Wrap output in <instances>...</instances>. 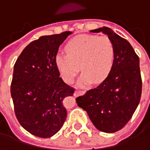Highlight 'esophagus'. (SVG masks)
Masks as SVG:
<instances>
[{
  "label": "esophagus",
  "instance_id": "esophagus-1",
  "mask_svg": "<svg viewBox=\"0 0 150 150\" xmlns=\"http://www.w3.org/2000/svg\"><path fill=\"white\" fill-rule=\"evenodd\" d=\"M85 93V91H78V90H76V91H75V93H74V96L76 97V96H80V95H84Z\"/></svg>",
  "mask_w": 150,
  "mask_h": 150
}]
</instances>
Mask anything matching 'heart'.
Returning a JSON list of instances; mask_svg holds the SVG:
<instances>
[{
    "label": "heart",
    "mask_w": 150,
    "mask_h": 150,
    "mask_svg": "<svg viewBox=\"0 0 150 150\" xmlns=\"http://www.w3.org/2000/svg\"><path fill=\"white\" fill-rule=\"evenodd\" d=\"M67 54L58 53L54 62L62 79L72 82L80 70L81 86L103 82L110 74L115 61V46L107 35H82L65 45Z\"/></svg>",
    "instance_id": "1"
}]
</instances>
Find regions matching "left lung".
Instances as JSON below:
<instances>
[{"label": "left lung", "instance_id": "1", "mask_svg": "<svg viewBox=\"0 0 150 150\" xmlns=\"http://www.w3.org/2000/svg\"><path fill=\"white\" fill-rule=\"evenodd\" d=\"M103 32L115 46V61L110 74L100 85L76 98L97 129L114 133L126 125L139 105L142 93L139 58L131 45L109 27L92 30Z\"/></svg>", "mask_w": 150, "mask_h": 150}]
</instances>
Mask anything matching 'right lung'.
I'll return each instance as SVG.
<instances>
[{
  "label": "right lung",
  "mask_w": 150,
  "mask_h": 150,
  "mask_svg": "<svg viewBox=\"0 0 150 150\" xmlns=\"http://www.w3.org/2000/svg\"><path fill=\"white\" fill-rule=\"evenodd\" d=\"M70 34L40 36L23 50L14 65L11 95L15 114L21 125L35 136H53L67 116L63 100L75 90L59 77L54 58Z\"/></svg>",
  "instance_id": "1"
}]
</instances>
